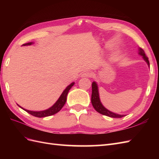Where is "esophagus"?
Returning a JSON list of instances; mask_svg holds the SVG:
<instances>
[{"mask_svg": "<svg viewBox=\"0 0 159 159\" xmlns=\"http://www.w3.org/2000/svg\"><path fill=\"white\" fill-rule=\"evenodd\" d=\"M92 75V73L88 72V71H85V72H83V74H81V77H91Z\"/></svg>", "mask_w": 159, "mask_h": 159, "instance_id": "esophagus-1", "label": "esophagus"}]
</instances>
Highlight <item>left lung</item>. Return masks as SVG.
Listing matches in <instances>:
<instances>
[{
  "label": "left lung",
  "instance_id": "8db88e82",
  "mask_svg": "<svg viewBox=\"0 0 159 159\" xmlns=\"http://www.w3.org/2000/svg\"><path fill=\"white\" fill-rule=\"evenodd\" d=\"M139 54L143 57V59L146 61L148 66H150L149 60H148V58L146 57L144 50L142 48H139ZM92 100V104L94 109H95V110L97 111V112H98L100 114L104 115V116H107L110 117H113V118H121L125 116L124 115H119V114L111 112V111L107 109L106 108L102 105V103L100 102L98 88V85L96 82L92 83V100Z\"/></svg>",
  "mask_w": 159,
  "mask_h": 159
}]
</instances>
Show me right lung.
<instances>
[{"label":"right lung","mask_w":159,"mask_h":159,"mask_svg":"<svg viewBox=\"0 0 159 159\" xmlns=\"http://www.w3.org/2000/svg\"><path fill=\"white\" fill-rule=\"evenodd\" d=\"M32 43H33V42H29V43H25V44H23V46L31 45ZM74 83H71L70 85H69L66 87V89L63 91V93H61V95L59 98L57 100V101L55 103V104H54L52 107L49 108L48 109L42 111H29V110L23 109V108H22L20 106H19V107L20 108H22L23 110H25L29 114H31V115H32V116L37 117H44L52 116V115L58 113L59 111L62 109L63 107L64 106V104H66L67 93H68V92H69V90L72 88V87L74 85Z\"/></svg>","instance_id":"add662e5"}]
</instances>
